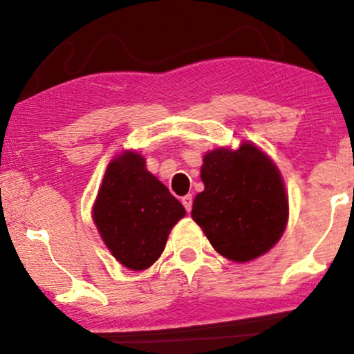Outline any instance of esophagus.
Masks as SVG:
<instances>
[{
    "label": "esophagus",
    "instance_id": "obj_1",
    "mask_svg": "<svg viewBox=\"0 0 354 354\" xmlns=\"http://www.w3.org/2000/svg\"><path fill=\"white\" fill-rule=\"evenodd\" d=\"M181 203L183 206H185V209L189 213L191 208H193V196H191V194H186V196L181 198Z\"/></svg>",
    "mask_w": 354,
    "mask_h": 354
}]
</instances>
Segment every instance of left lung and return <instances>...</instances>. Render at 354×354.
I'll return each mask as SVG.
<instances>
[{
    "instance_id": "obj_1",
    "label": "left lung",
    "mask_w": 354,
    "mask_h": 354,
    "mask_svg": "<svg viewBox=\"0 0 354 354\" xmlns=\"http://www.w3.org/2000/svg\"><path fill=\"white\" fill-rule=\"evenodd\" d=\"M205 191L191 216L214 250L236 263L270 251L288 223V196L279 169L253 143L218 148L203 158Z\"/></svg>"
}]
</instances>
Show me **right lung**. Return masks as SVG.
<instances>
[{"instance_id":"right-lung-1","label":"right lung","mask_w":354,"mask_h":354,"mask_svg":"<svg viewBox=\"0 0 354 354\" xmlns=\"http://www.w3.org/2000/svg\"><path fill=\"white\" fill-rule=\"evenodd\" d=\"M185 214L181 203L135 151L108 165L93 206V221L104 245L133 271L146 270L160 258L169 231Z\"/></svg>"}]
</instances>
